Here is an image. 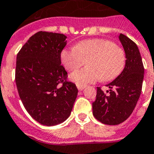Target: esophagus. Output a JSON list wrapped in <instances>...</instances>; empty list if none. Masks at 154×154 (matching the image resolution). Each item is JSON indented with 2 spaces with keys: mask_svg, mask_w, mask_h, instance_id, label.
Masks as SVG:
<instances>
[{
  "mask_svg": "<svg viewBox=\"0 0 154 154\" xmlns=\"http://www.w3.org/2000/svg\"><path fill=\"white\" fill-rule=\"evenodd\" d=\"M77 88H78L79 91H83V90L85 88V87H83V86H79V85H77Z\"/></svg>",
  "mask_w": 154,
  "mask_h": 154,
  "instance_id": "obj_1",
  "label": "esophagus"
}]
</instances>
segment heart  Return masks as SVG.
Instances as JSON below:
<instances>
[{
  "mask_svg": "<svg viewBox=\"0 0 154 154\" xmlns=\"http://www.w3.org/2000/svg\"><path fill=\"white\" fill-rule=\"evenodd\" d=\"M61 62L68 71H75L87 61V67L76 71L71 79L79 86L114 80L126 65V53L121 47L106 39L82 40L70 49L61 52Z\"/></svg>",
  "mask_w": 154,
  "mask_h": 154,
  "instance_id": "1",
  "label": "heart"
}]
</instances>
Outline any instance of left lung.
Masks as SVG:
<instances>
[{
	"label": "left lung",
	"mask_w": 154,
	"mask_h": 154,
	"mask_svg": "<svg viewBox=\"0 0 154 154\" xmlns=\"http://www.w3.org/2000/svg\"><path fill=\"white\" fill-rule=\"evenodd\" d=\"M119 40L126 53V65L122 73L107 84L106 94L97 87L96 99L92 103L94 118L106 125H119L134 110L142 88L144 66L137 44L123 34Z\"/></svg>",
	"instance_id": "1"
}]
</instances>
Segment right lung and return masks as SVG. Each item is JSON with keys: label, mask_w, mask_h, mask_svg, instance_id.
Returning a JSON list of instances; mask_svg holds the SVG:
<instances>
[{"label": "right lung", "mask_w": 154, "mask_h": 154, "mask_svg": "<svg viewBox=\"0 0 154 154\" xmlns=\"http://www.w3.org/2000/svg\"><path fill=\"white\" fill-rule=\"evenodd\" d=\"M66 38L63 34L40 31L29 38L17 56L15 80L19 96L31 117L44 126L64 122L78 94L61 65Z\"/></svg>", "instance_id": "add662e5"}]
</instances>
